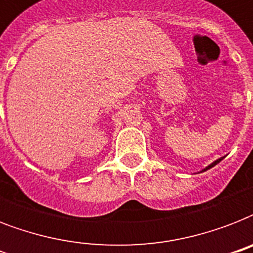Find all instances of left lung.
Segmentation results:
<instances>
[{"label":"left lung","instance_id":"1","mask_svg":"<svg viewBox=\"0 0 253 253\" xmlns=\"http://www.w3.org/2000/svg\"><path fill=\"white\" fill-rule=\"evenodd\" d=\"M222 160H223V158L218 159V160H215V162H214V163H211V164H210V166H209V167H206V168L204 169V172H205V170H208V169L212 168V167H214V166H216V164H218V163H220V162H222Z\"/></svg>","mask_w":253,"mask_h":253}]
</instances>
